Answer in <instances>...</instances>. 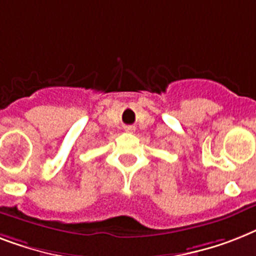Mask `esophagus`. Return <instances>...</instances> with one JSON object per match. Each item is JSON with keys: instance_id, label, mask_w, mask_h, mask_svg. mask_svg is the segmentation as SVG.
Instances as JSON below:
<instances>
[{"instance_id": "obj_1", "label": "esophagus", "mask_w": 256, "mask_h": 256, "mask_svg": "<svg viewBox=\"0 0 256 256\" xmlns=\"http://www.w3.org/2000/svg\"><path fill=\"white\" fill-rule=\"evenodd\" d=\"M134 130H135L134 126H126V128H124V132H132Z\"/></svg>"}]
</instances>
